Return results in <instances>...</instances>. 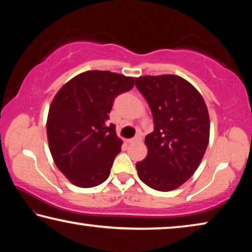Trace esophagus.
<instances>
[{
	"instance_id": "esophagus-1",
	"label": "esophagus",
	"mask_w": 252,
	"mask_h": 252,
	"mask_svg": "<svg viewBox=\"0 0 252 252\" xmlns=\"http://www.w3.org/2000/svg\"><path fill=\"white\" fill-rule=\"evenodd\" d=\"M142 141V136H141V134H136L134 138H132V139H130L129 140V143H131V144H134V143H139V142H141Z\"/></svg>"
}]
</instances>
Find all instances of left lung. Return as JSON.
<instances>
[{
    "label": "left lung",
    "instance_id": "1",
    "mask_svg": "<svg viewBox=\"0 0 252 252\" xmlns=\"http://www.w3.org/2000/svg\"><path fill=\"white\" fill-rule=\"evenodd\" d=\"M135 87L150 106L155 123L144 140L146 159L135 164L139 178L155 190H174L192 176L207 150V105L193 85L178 75L140 76Z\"/></svg>",
    "mask_w": 252,
    "mask_h": 252
}]
</instances>
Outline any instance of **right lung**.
I'll return each mask as SVG.
<instances>
[{
	"label": "right lung",
	"mask_w": 252,
	"mask_h": 252,
	"mask_svg": "<svg viewBox=\"0 0 252 252\" xmlns=\"http://www.w3.org/2000/svg\"><path fill=\"white\" fill-rule=\"evenodd\" d=\"M133 78L110 71H87L60 89L51 103L46 132L51 155L73 185L92 188L110 176L122 141L108 125L114 99L130 91Z\"/></svg>",
	"instance_id": "obj_1"
}]
</instances>
